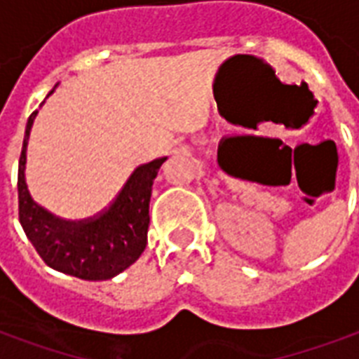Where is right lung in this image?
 Here are the masks:
<instances>
[{
  "label": "right lung",
  "instance_id": "right-lung-1",
  "mask_svg": "<svg viewBox=\"0 0 359 359\" xmlns=\"http://www.w3.org/2000/svg\"><path fill=\"white\" fill-rule=\"evenodd\" d=\"M36 114L33 111L27 121L18 165V216L25 236L42 261L57 272L86 281L115 278L145 250L152 182L168 158L135 168L109 207L97 216L80 222L55 218L31 199L25 184V152Z\"/></svg>",
  "mask_w": 359,
  "mask_h": 359
}]
</instances>
